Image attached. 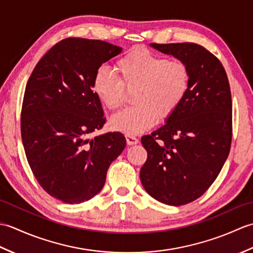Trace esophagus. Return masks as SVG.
I'll return each instance as SVG.
<instances>
[{"label": "esophagus", "instance_id": "obj_1", "mask_svg": "<svg viewBox=\"0 0 253 253\" xmlns=\"http://www.w3.org/2000/svg\"><path fill=\"white\" fill-rule=\"evenodd\" d=\"M125 137H126V142H127V144H129V146H133V144H137L139 142V140L135 136L126 135Z\"/></svg>", "mask_w": 253, "mask_h": 253}]
</instances>
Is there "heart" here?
<instances>
[{"label": "heart", "mask_w": 253, "mask_h": 253, "mask_svg": "<svg viewBox=\"0 0 253 253\" xmlns=\"http://www.w3.org/2000/svg\"><path fill=\"white\" fill-rule=\"evenodd\" d=\"M118 79L105 68L93 77V90L105 107L123 106L127 90L136 89V105L111 118L114 130L137 135L151 128L158 120H166L178 110L189 91L190 73L181 61H168L142 46H136L115 63Z\"/></svg>", "instance_id": "1"}]
</instances>
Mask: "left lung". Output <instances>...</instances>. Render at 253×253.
I'll use <instances>...</instances> for the list:
<instances>
[{
    "mask_svg": "<svg viewBox=\"0 0 253 253\" xmlns=\"http://www.w3.org/2000/svg\"><path fill=\"white\" fill-rule=\"evenodd\" d=\"M184 62L189 91L163 126L143 136L148 159L140 180L150 196L178 207L201 197L216 179L232 143V95L217 58L195 43H150Z\"/></svg>",
    "mask_w": 253,
    "mask_h": 253,
    "instance_id": "left-lung-1",
    "label": "left lung"
}]
</instances>
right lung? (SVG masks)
<instances>
[{
	"mask_svg": "<svg viewBox=\"0 0 253 253\" xmlns=\"http://www.w3.org/2000/svg\"><path fill=\"white\" fill-rule=\"evenodd\" d=\"M122 51L68 38L45 53L27 83L20 120L26 157L40 186L62 202L82 203L99 193L126 147L118 131L90 137L105 124L94 74Z\"/></svg>",
	"mask_w": 253,
	"mask_h": 253,
	"instance_id": "1",
	"label": "right lung"
}]
</instances>
